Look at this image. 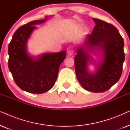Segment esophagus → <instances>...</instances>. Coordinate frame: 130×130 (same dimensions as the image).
Segmentation results:
<instances>
[{
    "instance_id": "esophagus-1",
    "label": "esophagus",
    "mask_w": 130,
    "mask_h": 130,
    "mask_svg": "<svg viewBox=\"0 0 130 130\" xmlns=\"http://www.w3.org/2000/svg\"><path fill=\"white\" fill-rule=\"evenodd\" d=\"M67 53L69 56H72L74 53V47L73 45H70L67 48Z\"/></svg>"
}]
</instances>
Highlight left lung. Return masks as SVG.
<instances>
[{"instance_id":"obj_1","label":"left lung","mask_w":130,"mask_h":130,"mask_svg":"<svg viewBox=\"0 0 130 130\" xmlns=\"http://www.w3.org/2000/svg\"><path fill=\"white\" fill-rule=\"evenodd\" d=\"M96 24L91 34H88L84 45L77 49L74 57L76 77L83 88L99 93L109 89L119 80L125 60L124 40L117 28L109 23L93 18ZM95 49L103 52L102 60L96 72L90 73L87 65L92 60L89 52Z\"/></svg>"}]
</instances>
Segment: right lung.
I'll use <instances>...</instances> for the list:
<instances>
[{
    "mask_svg": "<svg viewBox=\"0 0 130 130\" xmlns=\"http://www.w3.org/2000/svg\"><path fill=\"white\" fill-rule=\"evenodd\" d=\"M44 19L31 21L19 27L8 45V67L16 84L24 91L43 93L54 86L57 79L60 64L66 58V51L44 53L31 57L27 52V41L35 25L42 24Z\"/></svg>",
    "mask_w": 130,
    "mask_h": 130,
    "instance_id": "add662e5",
    "label": "right lung"
}]
</instances>
